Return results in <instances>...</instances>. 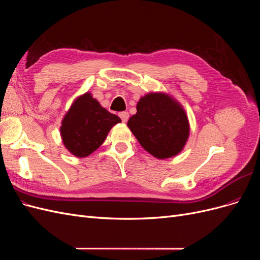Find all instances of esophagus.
Instances as JSON below:
<instances>
[{
    "label": "esophagus",
    "instance_id": "34e87169",
    "mask_svg": "<svg viewBox=\"0 0 260 260\" xmlns=\"http://www.w3.org/2000/svg\"><path fill=\"white\" fill-rule=\"evenodd\" d=\"M119 117L121 118V120L123 122H127L128 118H129V113L128 112H121V113H119Z\"/></svg>",
    "mask_w": 260,
    "mask_h": 260
}]
</instances>
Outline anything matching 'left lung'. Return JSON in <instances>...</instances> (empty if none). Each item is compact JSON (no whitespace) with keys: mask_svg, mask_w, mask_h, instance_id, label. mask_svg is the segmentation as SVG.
<instances>
[{"mask_svg":"<svg viewBox=\"0 0 260 260\" xmlns=\"http://www.w3.org/2000/svg\"><path fill=\"white\" fill-rule=\"evenodd\" d=\"M127 125L141 146L158 159L180 154L190 136L185 109L166 92H149L141 96L137 114L130 117Z\"/></svg>","mask_w":260,"mask_h":260,"instance_id":"obj_1","label":"left lung"}]
</instances>
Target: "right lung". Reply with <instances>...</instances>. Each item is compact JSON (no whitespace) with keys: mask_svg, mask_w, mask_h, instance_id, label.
<instances>
[{"mask_svg":"<svg viewBox=\"0 0 260 260\" xmlns=\"http://www.w3.org/2000/svg\"><path fill=\"white\" fill-rule=\"evenodd\" d=\"M119 122V117L102 107L91 92H85L75 99L60 122L62 144L70 154L83 158L96 151Z\"/></svg>","mask_w":260,"mask_h":260,"instance_id":"obj_1","label":"right lung"}]
</instances>
